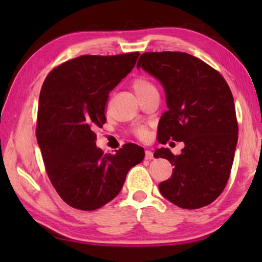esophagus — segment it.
I'll use <instances>...</instances> for the list:
<instances>
[{
    "mask_svg": "<svg viewBox=\"0 0 262 262\" xmlns=\"http://www.w3.org/2000/svg\"><path fill=\"white\" fill-rule=\"evenodd\" d=\"M154 158V152L150 151V150H145V159H152Z\"/></svg>",
    "mask_w": 262,
    "mask_h": 262,
    "instance_id": "34e87169",
    "label": "esophagus"
}]
</instances>
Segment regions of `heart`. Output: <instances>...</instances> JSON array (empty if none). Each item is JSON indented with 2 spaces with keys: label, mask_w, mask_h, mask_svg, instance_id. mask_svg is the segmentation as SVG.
<instances>
[{
  "label": "heart",
  "mask_w": 262,
  "mask_h": 262,
  "mask_svg": "<svg viewBox=\"0 0 262 262\" xmlns=\"http://www.w3.org/2000/svg\"><path fill=\"white\" fill-rule=\"evenodd\" d=\"M132 88L134 89L135 94L139 96V98H141L142 96L149 94V92L157 90L155 84L145 77H136L133 79ZM133 133H134L139 139H144V137H147L148 135V129L147 127L144 126H136L134 129H133Z\"/></svg>",
  "instance_id": "b5f03b06"
}]
</instances>
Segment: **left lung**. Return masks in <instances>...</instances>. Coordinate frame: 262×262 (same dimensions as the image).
Returning <instances> with one entry per match:
<instances>
[{
	"mask_svg": "<svg viewBox=\"0 0 262 262\" xmlns=\"http://www.w3.org/2000/svg\"><path fill=\"white\" fill-rule=\"evenodd\" d=\"M163 84L168 110L158 122V142L185 143L180 155L157 149L172 164L171 178L159 184L164 198L184 209L214 202L231 172L238 122L231 90L206 62L183 52H147L137 68Z\"/></svg>",
	"mask_w": 262,
	"mask_h": 262,
	"instance_id": "1",
	"label": "left lung"
}]
</instances>
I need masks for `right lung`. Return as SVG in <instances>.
Wrapping results in <instances>:
<instances>
[{
    "mask_svg": "<svg viewBox=\"0 0 262 262\" xmlns=\"http://www.w3.org/2000/svg\"><path fill=\"white\" fill-rule=\"evenodd\" d=\"M139 52L82 55L47 75L39 96L37 141L53 187L67 205L96 210L117 196L143 148L127 143L104 154L95 130L106 122L110 91L132 72Z\"/></svg>",
    "mask_w": 262,
    "mask_h": 262,
    "instance_id": "add662e5",
    "label": "right lung"
}]
</instances>
